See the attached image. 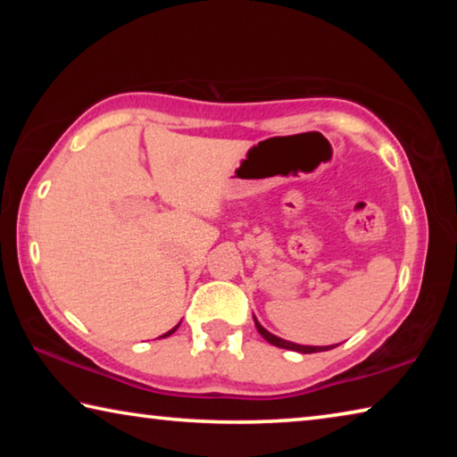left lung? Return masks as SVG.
<instances>
[{"instance_id": "1", "label": "left lung", "mask_w": 457, "mask_h": 457, "mask_svg": "<svg viewBox=\"0 0 457 457\" xmlns=\"http://www.w3.org/2000/svg\"><path fill=\"white\" fill-rule=\"evenodd\" d=\"M253 322H256V328L262 337H264L270 345L274 346H280V349H288V351H298V353H320V351H330L335 349V346H304V345H296V343H290V340H284V338H278L274 337L272 332H268L262 324L253 319Z\"/></svg>"}]
</instances>
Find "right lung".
I'll return each instance as SVG.
<instances>
[{
  "instance_id": "add662e5",
  "label": "right lung",
  "mask_w": 457,
  "mask_h": 457,
  "mask_svg": "<svg viewBox=\"0 0 457 457\" xmlns=\"http://www.w3.org/2000/svg\"><path fill=\"white\" fill-rule=\"evenodd\" d=\"M177 327H179V324H177ZM177 327H175V328H171L169 332H165V335H163V337H159V338H165V337H169V335H173V332L177 330Z\"/></svg>"
}]
</instances>
